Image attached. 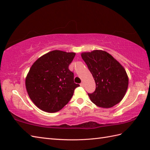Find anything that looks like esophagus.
<instances>
[{"mask_svg":"<svg viewBox=\"0 0 150 150\" xmlns=\"http://www.w3.org/2000/svg\"><path fill=\"white\" fill-rule=\"evenodd\" d=\"M80 86H81V87H84V84L83 83H81L80 84Z\"/></svg>","mask_w":150,"mask_h":150,"instance_id":"obj_1","label":"esophagus"}]
</instances>
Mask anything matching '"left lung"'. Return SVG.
<instances>
[{"instance_id":"left-lung-1","label":"left lung","mask_w":150,"mask_h":150,"mask_svg":"<svg viewBox=\"0 0 150 150\" xmlns=\"http://www.w3.org/2000/svg\"><path fill=\"white\" fill-rule=\"evenodd\" d=\"M96 83V90L88 93L98 107L110 108L122 100L129 79L125 69L112 55L102 50L81 53Z\"/></svg>"}]
</instances>
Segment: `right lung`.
<instances>
[{
  "label": "right lung",
  "instance_id": "obj_1",
  "mask_svg": "<svg viewBox=\"0 0 150 150\" xmlns=\"http://www.w3.org/2000/svg\"><path fill=\"white\" fill-rule=\"evenodd\" d=\"M75 52L54 50L40 57L26 75L25 85L32 102L47 112H56L69 101L79 84L69 66Z\"/></svg>",
  "mask_w": 150,
  "mask_h": 150
}]
</instances>
